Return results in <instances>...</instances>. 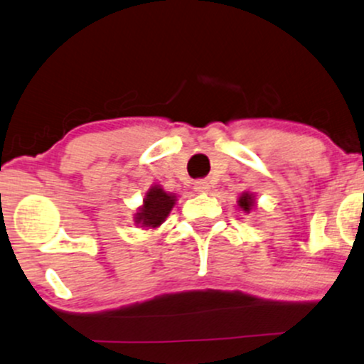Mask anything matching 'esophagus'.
Wrapping results in <instances>:
<instances>
[{"label":"esophagus","mask_w":364,"mask_h":364,"mask_svg":"<svg viewBox=\"0 0 364 364\" xmlns=\"http://www.w3.org/2000/svg\"><path fill=\"white\" fill-rule=\"evenodd\" d=\"M209 188L210 185L207 179H197V181H195V190L197 191H209Z\"/></svg>","instance_id":"34e87169"}]
</instances>
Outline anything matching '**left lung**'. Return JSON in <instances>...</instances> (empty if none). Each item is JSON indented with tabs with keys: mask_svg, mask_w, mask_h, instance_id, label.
<instances>
[{
	"mask_svg": "<svg viewBox=\"0 0 364 364\" xmlns=\"http://www.w3.org/2000/svg\"><path fill=\"white\" fill-rule=\"evenodd\" d=\"M238 207H240L243 213L249 214L250 209H252V207H254L252 193H242V197L238 198Z\"/></svg>",
	"mask_w": 364,
	"mask_h": 364,
	"instance_id": "obj_1",
	"label": "left lung"
}]
</instances>
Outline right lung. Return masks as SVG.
I'll return each mask as SVG.
<instances>
[{"mask_svg": "<svg viewBox=\"0 0 364 364\" xmlns=\"http://www.w3.org/2000/svg\"><path fill=\"white\" fill-rule=\"evenodd\" d=\"M174 203V195L164 191L161 186H151L149 193H146L145 200H143V205L139 207L136 215H134V223L146 228L161 226L166 221L167 215H169Z\"/></svg>", "mask_w": 364, "mask_h": 364, "instance_id": "right-lung-1", "label": "right lung"}]
</instances>
